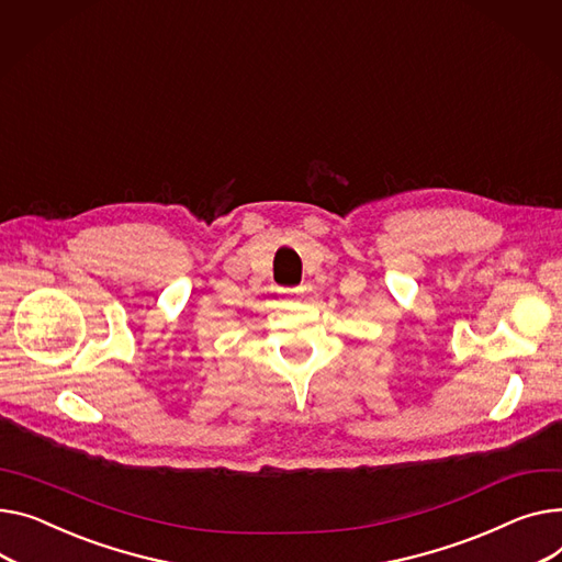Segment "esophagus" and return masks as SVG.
Masks as SVG:
<instances>
[{"mask_svg":"<svg viewBox=\"0 0 562 562\" xmlns=\"http://www.w3.org/2000/svg\"><path fill=\"white\" fill-rule=\"evenodd\" d=\"M303 293H305V286H293V289H282V295L286 297V301H291V303H295V301H301V297H303Z\"/></svg>","mask_w":562,"mask_h":562,"instance_id":"1","label":"esophagus"}]
</instances>
